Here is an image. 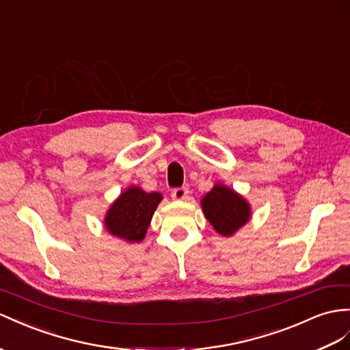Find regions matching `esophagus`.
<instances>
[{"instance_id":"obj_1","label":"esophagus","mask_w":350,"mask_h":350,"mask_svg":"<svg viewBox=\"0 0 350 350\" xmlns=\"http://www.w3.org/2000/svg\"><path fill=\"white\" fill-rule=\"evenodd\" d=\"M172 196L176 201H183L189 196V189L187 187H176V189L172 191Z\"/></svg>"}]
</instances>
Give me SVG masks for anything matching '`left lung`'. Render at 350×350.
Segmentation results:
<instances>
[{"label": "left lung", "instance_id": "8db88e82", "mask_svg": "<svg viewBox=\"0 0 350 350\" xmlns=\"http://www.w3.org/2000/svg\"><path fill=\"white\" fill-rule=\"evenodd\" d=\"M201 208L221 237H234L252 219V205L235 189L221 182H216L213 189L202 196Z\"/></svg>", "mask_w": 350, "mask_h": 350}]
</instances>
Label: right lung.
<instances>
[{"instance_id":"add662e5","label":"right lung","mask_w":350,"mask_h":350,"mask_svg":"<svg viewBox=\"0 0 350 350\" xmlns=\"http://www.w3.org/2000/svg\"><path fill=\"white\" fill-rule=\"evenodd\" d=\"M163 201L159 192H145L140 186H129L107 208L103 225L124 243H140L146 237L152 216Z\"/></svg>"}]
</instances>
